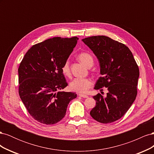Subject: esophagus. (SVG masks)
Segmentation results:
<instances>
[{
	"mask_svg": "<svg viewBox=\"0 0 154 154\" xmlns=\"http://www.w3.org/2000/svg\"><path fill=\"white\" fill-rule=\"evenodd\" d=\"M79 96L82 97H85V98H87V97H88V96L85 95V94H79Z\"/></svg>",
	"mask_w": 154,
	"mask_h": 154,
	"instance_id": "obj_1",
	"label": "esophagus"
}]
</instances>
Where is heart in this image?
I'll return each instance as SVG.
<instances>
[{"instance_id": "heart-1", "label": "heart", "mask_w": 154, "mask_h": 154, "mask_svg": "<svg viewBox=\"0 0 154 154\" xmlns=\"http://www.w3.org/2000/svg\"><path fill=\"white\" fill-rule=\"evenodd\" d=\"M78 58L80 61L88 67H91L94 63V59L92 55L87 52H83L78 54ZM62 71L64 75L69 77L71 76L69 62L66 61L62 66ZM92 86V81L90 78H76L70 83L71 90L79 93H85Z\"/></svg>"}]
</instances>
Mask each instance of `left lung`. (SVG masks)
<instances>
[{
  "instance_id": "left-lung-1",
  "label": "left lung",
  "mask_w": 154,
  "mask_h": 154,
  "mask_svg": "<svg viewBox=\"0 0 154 154\" xmlns=\"http://www.w3.org/2000/svg\"><path fill=\"white\" fill-rule=\"evenodd\" d=\"M82 41L100 62L101 76L94 89L106 87L109 91L105 97L100 93L93 96L96 104L90 114L100 123H112L122 118L136 100L138 66L127 46L108 36H92Z\"/></svg>"
}]
</instances>
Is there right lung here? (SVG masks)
Listing matches in <instances>:
<instances>
[{
	"mask_svg": "<svg viewBox=\"0 0 154 154\" xmlns=\"http://www.w3.org/2000/svg\"><path fill=\"white\" fill-rule=\"evenodd\" d=\"M78 38L54 37L33 45L18 67V93L29 114L37 122L53 125L66 115L76 93L60 90L67 86L62 71Z\"/></svg>",
	"mask_w": 154,
	"mask_h": 154,
	"instance_id": "right-lung-1",
	"label": "right lung"
}]
</instances>
